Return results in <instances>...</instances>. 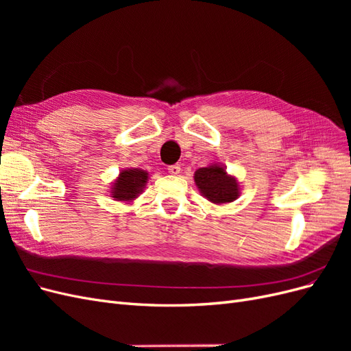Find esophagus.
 Returning a JSON list of instances; mask_svg holds the SVG:
<instances>
[{
	"instance_id": "1",
	"label": "esophagus",
	"mask_w": 351,
	"mask_h": 351,
	"mask_svg": "<svg viewBox=\"0 0 351 351\" xmlns=\"http://www.w3.org/2000/svg\"><path fill=\"white\" fill-rule=\"evenodd\" d=\"M168 173L169 174H173V176H177V174H180V171H182V168H180V165L178 164H174V165H168Z\"/></svg>"
}]
</instances>
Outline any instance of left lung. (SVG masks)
I'll list each match as a JSON object with an SVG mask.
<instances>
[{"mask_svg":"<svg viewBox=\"0 0 351 351\" xmlns=\"http://www.w3.org/2000/svg\"><path fill=\"white\" fill-rule=\"evenodd\" d=\"M195 182L202 195L214 204H227L239 196L236 180L228 177L219 165L199 168L195 173Z\"/></svg>","mask_w":351,"mask_h":351,"instance_id":"1","label":"left lung"}]
</instances>
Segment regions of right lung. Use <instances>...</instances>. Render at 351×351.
<instances>
[{
	"instance_id": "add662e5",
	"label": "right lung",
	"mask_w": 351,
	"mask_h": 351,
	"mask_svg": "<svg viewBox=\"0 0 351 351\" xmlns=\"http://www.w3.org/2000/svg\"><path fill=\"white\" fill-rule=\"evenodd\" d=\"M147 180V173L142 169H125L112 187V197L115 200H132L141 192Z\"/></svg>"
}]
</instances>
